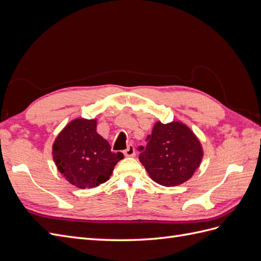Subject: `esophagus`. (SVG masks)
<instances>
[{"mask_svg": "<svg viewBox=\"0 0 261 261\" xmlns=\"http://www.w3.org/2000/svg\"><path fill=\"white\" fill-rule=\"evenodd\" d=\"M124 154L125 156H135V148H134L133 145H129L127 149L124 150Z\"/></svg>", "mask_w": 261, "mask_h": 261, "instance_id": "34e87169", "label": "esophagus"}]
</instances>
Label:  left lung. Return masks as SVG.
I'll return each instance as SVG.
<instances>
[{
	"instance_id": "1",
	"label": "left lung",
	"mask_w": 261,
	"mask_h": 261,
	"mask_svg": "<svg viewBox=\"0 0 261 261\" xmlns=\"http://www.w3.org/2000/svg\"><path fill=\"white\" fill-rule=\"evenodd\" d=\"M139 161L155 183L174 187L185 183L199 168L203 156L200 141L184 123L155 122Z\"/></svg>"
}]
</instances>
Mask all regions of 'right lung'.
<instances>
[{
  "label": "right lung",
  "mask_w": 261,
  "mask_h": 261,
  "mask_svg": "<svg viewBox=\"0 0 261 261\" xmlns=\"http://www.w3.org/2000/svg\"><path fill=\"white\" fill-rule=\"evenodd\" d=\"M52 154L61 174L82 189L106 183L124 158L113 153L108 140L97 133V118L70 121L55 138Z\"/></svg>",
  "instance_id": "right-lung-1"
}]
</instances>
